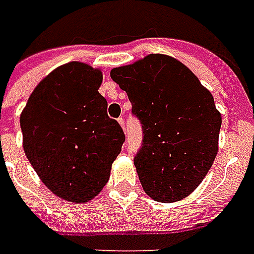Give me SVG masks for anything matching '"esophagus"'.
Returning <instances> with one entry per match:
<instances>
[{
    "label": "esophagus",
    "instance_id": "34e87169",
    "mask_svg": "<svg viewBox=\"0 0 254 254\" xmlns=\"http://www.w3.org/2000/svg\"><path fill=\"white\" fill-rule=\"evenodd\" d=\"M119 124L122 126L123 130H126V122H124V118H119Z\"/></svg>",
    "mask_w": 254,
    "mask_h": 254
}]
</instances>
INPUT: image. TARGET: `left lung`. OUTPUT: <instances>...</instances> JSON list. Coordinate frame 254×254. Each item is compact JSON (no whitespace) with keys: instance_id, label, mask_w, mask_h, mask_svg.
<instances>
[{"instance_id":"1","label":"left lung","mask_w":254,"mask_h":254,"mask_svg":"<svg viewBox=\"0 0 254 254\" xmlns=\"http://www.w3.org/2000/svg\"><path fill=\"white\" fill-rule=\"evenodd\" d=\"M111 78L127 93L142 124L134 164L145 193L159 202L188 197L217 154L222 116L209 90L188 66L165 55L113 68Z\"/></svg>"}]
</instances>
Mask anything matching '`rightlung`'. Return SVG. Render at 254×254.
<instances>
[{"mask_svg":"<svg viewBox=\"0 0 254 254\" xmlns=\"http://www.w3.org/2000/svg\"><path fill=\"white\" fill-rule=\"evenodd\" d=\"M102 73L72 61L38 84L20 116L23 147L41 181L71 202H87L109 181L126 141L98 93Z\"/></svg>","mask_w":254,"mask_h":254,"instance_id":"1","label":"right lung"}]
</instances>
